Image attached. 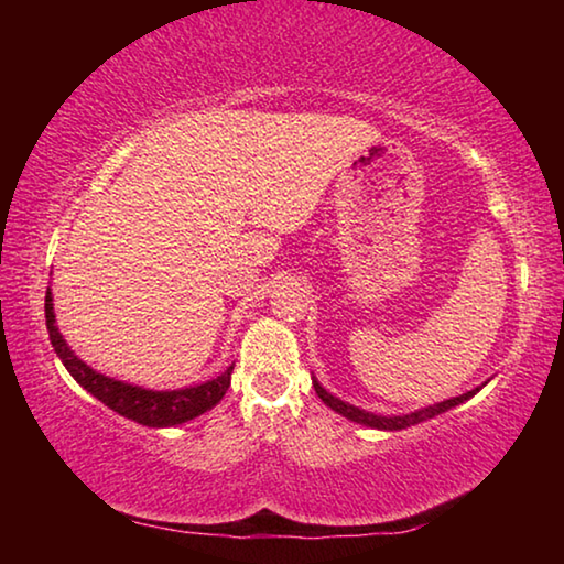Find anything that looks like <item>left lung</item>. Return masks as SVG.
<instances>
[{"instance_id":"1","label":"left lung","mask_w":564,"mask_h":564,"mask_svg":"<svg viewBox=\"0 0 564 564\" xmlns=\"http://www.w3.org/2000/svg\"><path fill=\"white\" fill-rule=\"evenodd\" d=\"M485 383H488V380H485ZM482 386L467 390V393L455 395L451 400H443V403H433V405L417 408V410H413V413L380 415V413H370V410H362L358 405H350V403H346V400H340V398H336L333 393H328V390L318 383L316 376H313V388H316V393H318V398L323 400V403H326L330 410H336L338 415L352 420V423L366 425V427H376V431H405V427H410V425L425 423V420H431V417L441 415V413H447V410H451V408L465 403V400H470L475 393H480Z\"/></svg>"}]
</instances>
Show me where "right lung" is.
<instances>
[{
  "mask_svg": "<svg viewBox=\"0 0 564 564\" xmlns=\"http://www.w3.org/2000/svg\"><path fill=\"white\" fill-rule=\"evenodd\" d=\"M44 313H46V330H50L52 348L64 362V368L69 370V376L84 390H87V393H91L94 398L101 400L104 405L111 408L113 413L129 417L139 425L171 427V425L188 423V420L204 415L206 410L218 405V400L226 395L228 386H231L234 366H228L221 376L206 380V383L178 388V390H151L133 383H123V380H117L111 376L99 373V370H94L69 348V343L64 340L59 326H56L52 289H46Z\"/></svg>",
  "mask_w": 564,
  "mask_h": 564,
  "instance_id": "1",
  "label": "right lung"
}]
</instances>
